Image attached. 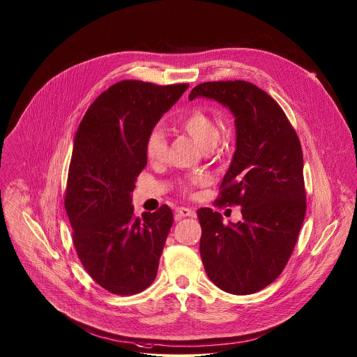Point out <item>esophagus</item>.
Returning <instances> with one entry per match:
<instances>
[{
  "label": "esophagus",
  "instance_id": "esophagus-1",
  "mask_svg": "<svg viewBox=\"0 0 357 357\" xmlns=\"http://www.w3.org/2000/svg\"><path fill=\"white\" fill-rule=\"evenodd\" d=\"M195 211L188 207H177L176 208V218H184V217H194Z\"/></svg>",
  "mask_w": 357,
  "mask_h": 357
}]
</instances>
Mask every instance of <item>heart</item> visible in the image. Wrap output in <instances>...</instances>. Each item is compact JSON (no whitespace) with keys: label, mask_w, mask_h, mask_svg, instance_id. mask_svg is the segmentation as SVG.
<instances>
[{"label":"heart","mask_w":357,"mask_h":357,"mask_svg":"<svg viewBox=\"0 0 357 357\" xmlns=\"http://www.w3.org/2000/svg\"><path fill=\"white\" fill-rule=\"evenodd\" d=\"M183 129L198 143V146L206 150L214 147L220 137V129L215 121L202 109L191 111L181 122ZM167 142L165 133L159 128H153L146 140V155L151 162H160L166 158ZM206 183L204 174H195L183 184V191L190 192L192 187L202 185Z\"/></svg>","instance_id":"obj_1"}]
</instances>
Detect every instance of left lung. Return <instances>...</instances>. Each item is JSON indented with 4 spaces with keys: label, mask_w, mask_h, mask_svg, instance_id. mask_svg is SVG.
I'll list each match as a JSON object with an SVG mask.
<instances>
[{
    "label": "left lung",
    "mask_w": 357,
    "mask_h": 357,
    "mask_svg": "<svg viewBox=\"0 0 357 357\" xmlns=\"http://www.w3.org/2000/svg\"><path fill=\"white\" fill-rule=\"evenodd\" d=\"M195 98L221 102L235 116L236 151L215 206H242L236 224L198 210L204 271L227 293L253 294L282 273L304 222L301 143L282 107L250 82H204L191 91Z\"/></svg>",
    "instance_id": "1"
}]
</instances>
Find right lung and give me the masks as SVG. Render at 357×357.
<instances>
[{"instance_id": "right-lung-1", "label": "right lung", "mask_w": 357, "mask_h": 357, "mask_svg": "<svg viewBox=\"0 0 357 357\" xmlns=\"http://www.w3.org/2000/svg\"><path fill=\"white\" fill-rule=\"evenodd\" d=\"M188 84L125 79L91 104L75 133L64 206L84 268L118 296L146 290L173 224L167 204L135 217L132 192L147 165L146 140Z\"/></svg>"}]
</instances>
